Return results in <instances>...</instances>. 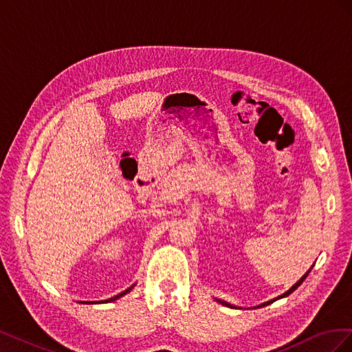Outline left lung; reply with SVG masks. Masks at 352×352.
Masks as SVG:
<instances>
[{
    "mask_svg": "<svg viewBox=\"0 0 352 352\" xmlns=\"http://www.w3.org/2000/svg\"><path fill=\"white\" fill-rule=\"evenodd\" d=\"M311 269H313V265H311ZM311 269H310V270H311ZM310 270H308V272H307V273H305V274L302 276V278H301L300 280H298V282H296V283H295V285H294V286L291 287V289H289V291H286L285 294H282V295H280V296H278V298H274V300H272V301H267V302H263V304H260L258 307H264V305H269V304H272L273 301H276V300H280V298H285V296H287V295H289V294H292V292H294V291L296 289V287H298V286H300V285H301V283H302V282L305 280V278H307V276H308V273H310ZM216 301H217V302H220V304H223V305H226V307H232V308H238V307H235V305H232V304H229V302H226V301H221V300H216ZM258 307H257V308H258Z\"/></svg>",
    "mask_w": 352,
    "mask_h": 352,
    "instance_id": "1",
    "label": "left lung"
}]
</instances>
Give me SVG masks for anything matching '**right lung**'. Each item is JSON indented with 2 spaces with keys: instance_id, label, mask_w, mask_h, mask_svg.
I'll return each instance as SVG.
<instances>
[{
  "instance_id": "add662e5",
  "label": "right lung",
  "mask_w": 352,
  "mask_h": 352,
  "mask_svg": "<svg viewBox=\"0 0 352 352\" xmlns=\"http://www.w3.org/2000/svg\"><path fill=\"white\" fill-rule=\"evenodd\" d=\"M133 286H135V285H132L131 287H127V289H126V291H123L122 294H119V295H116V296H111V298H109V300H105V301H101V302H111V301H116V300H119V298H120V296L126 295L127 292H131V291H132V287H133ZM85 304H97V302H92V301H91V302H85ZM98 304H100V302H98Z\"/></svg>"
}]
</instances>
